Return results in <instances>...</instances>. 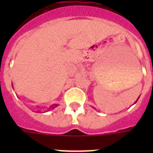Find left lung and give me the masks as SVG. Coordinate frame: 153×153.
<instances>
[{"label":"left lung","mask_w":153,"mask_h":153,"mask_svg":"<svg viewBox=\"0 0 153 153\" xmlns=\"http://www.w3.org/2000/svg\"><path fill=\"white\" fill-rule=\"evenodd\" d=\"M137 100H138V99H137Z\"/></svg>","instance_id":"8db88e82"}]
</instances>
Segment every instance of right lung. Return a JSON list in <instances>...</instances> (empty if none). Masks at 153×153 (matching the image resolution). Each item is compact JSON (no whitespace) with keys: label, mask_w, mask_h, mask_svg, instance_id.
<instances>
[{"label":"right lung","mask_w":153,"mask_h":153,"mask_svg":"<svg viewBox=\"0 0 153 153\" xmlns=\"http://www.w3.org/2000/svg\"><path fill=\"white\" fill-rule=\"evenodd\" d=\"M56 105H51V109H54V108H55V107H56Z\"/></svg>","instance_id":"obj_1"}]
</instances>
